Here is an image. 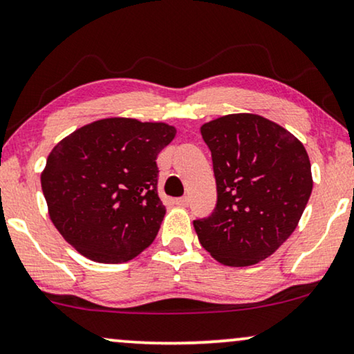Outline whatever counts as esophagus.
Segmentation results:
<instances>
[{"label":"esophagus","mask_w":354,"mask_h":354,"mask_svg":"<svg viewBox=\"0 0 354 354\" xmlns=\"http://www.w3.org/2000/svg\"><path fill=\"white\" fill-rule=\"evenodd\" d=\"M188 196H182V198H176L174 200V203H176L177 206H187L188 205Z\"/></svg>","instance_id":"1"}]
</instances>
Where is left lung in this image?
I'll return each mask as SVG.
<instances>
[{
    "instance_id": "8db88e82",
    "label": "left lung",
    "mask_w": 354,
    "mask_h": 354,
    "mask_svg": "<svg viewBox=\"0 0 354 354\" xmlns=\"http://www.w3.org/2000/svg\"><path fill=\"white\" fill-rule=\"evenodd\" d=\"M211 151L216 208L194 227L200 244L226 267H250L295 232L312 192L304 145L257 113H229L200 127Z\"/></svg>"
}]
</instances>
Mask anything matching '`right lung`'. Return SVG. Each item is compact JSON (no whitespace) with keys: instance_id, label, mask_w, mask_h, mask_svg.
I'll return each instance as SVG.
<instances>
[{"instance_id":"obj_1","label":"right lung","mask_w":354,"mask_h":354,"mask_svg":"<svg viewBox=\"0 0 354 354\" xmlns=\"http://www.w3.org/2000/svg\"><path fill=\"white\" fill-rule=\"evenodd\" d=\"M176 133L164 122L110 117L50 151L40 183L68 244L99 263H123L151 245L166 214L156 159Z\"/></svg>"}]
</instances>
